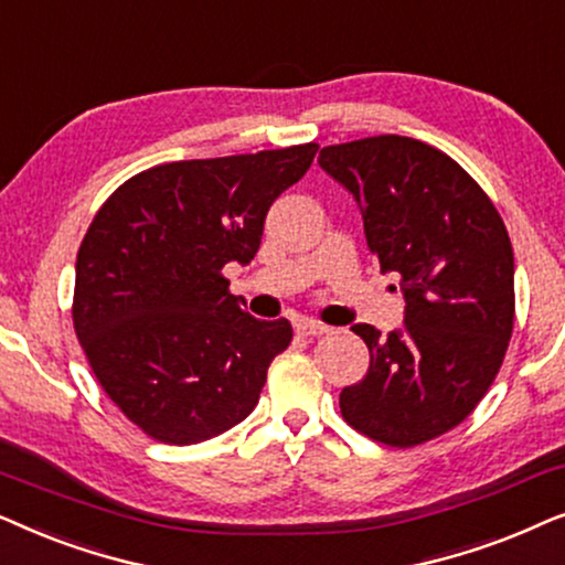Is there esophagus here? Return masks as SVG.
Listing matches in <instances>:
<instances>
[{"label":"esophagus","mask_w":565,"mask_h":565,"mask_svg":"<svg viewBox=\"0 0 565 565\" xmlns=\"http://www.w3.org/2000/svg\"><path fill=\"white\" fill-rule=\"evenodd\" d=\"M295 330L299 335H322V333H328L330 328L322 326V322H318V320H299Z\"/></svg>","instance_id":"1"}]
</instances>
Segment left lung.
Masks as SVG:
<instances>
[{
	"instance_id": "1",
	"label": "left lung",
	"mask_w": 565,
	"mask_h": 565,
	"mask_svg": "<svg viewBox=\"0 0 565 565\" xmlns=\"http://www.w3.org/2000/svg\"><path fill=\"white\" fill-rule=\"evenodd\" d=\"M364 220L382 274L401 276L405 322L382 335L351 330L370 370L343 387L341 413L359 434L416 447L476 411L507 356L514 328V250L483 188L452 157L418 139L382 134L322 147Z\"/></svg>"
}]
</instances>
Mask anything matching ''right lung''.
Wrapping results in <instances>:
<instances>
[{
    "instance_id": "right-lung-1",
    "label": "right lung",
    "mask_w": 565,
    "mask_h": 565,
    "mask_svg": "<svg viewBox=\"0 0 565 565\" xmlns=\"http://www.w3.org/2000/svg\"><path fill=\"white\" fill-rule=\"evenodd\" d=\"M318 145L183 160L126 180L77 253L72 320L97 382L164 445H199L258 405L289 320H255L222 268L250 263L274 201Z\"/></svg>"
}]
</instances>
